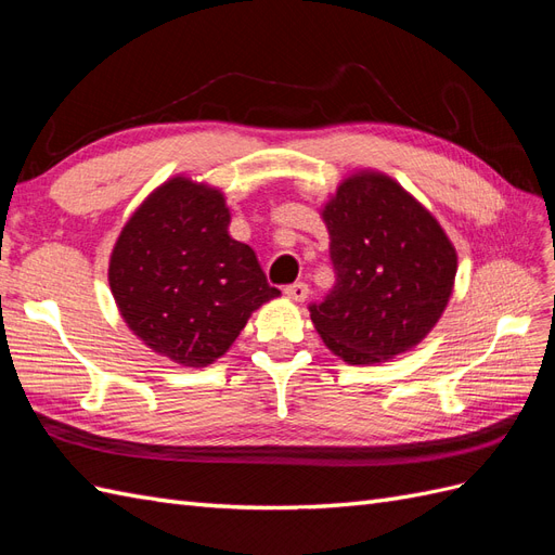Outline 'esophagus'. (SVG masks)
Wrapping results in <instances>:
<instances>
[{"label":"esophagus","instance_id":"34e87169","mask_svg":"<svg viewBox=\"0 0 555 555\" xmlns=\"http://www.w3.org/2000/svg\"><path fill=\"white\" fill-rule=\"evenodd\" d=\"M308 284L306 282H294V284H287V287H284V294H287L289 298H294V300H306L308 298Z\"/></svg>","mask_w":555,"mask_h":555}]
</instances>
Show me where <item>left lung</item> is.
<instances>
[{
    "label": "left lung",
    "instance_id": "1",
    "mask_svg": "<svg viewBox=\"0 0 555 555\" xmlns=\"http://www.w3.org/2000/svg\"><path fill=\"white\" fill-rule=\"evenodd\" d=\"M322 215L335 284L308 308L326 347L365 365L422 343L456 278V251L435 217L379 173L345 180Z\"/></svg>",
    "mask_w": 555,
    "mask_h": 555
}]
</instances>
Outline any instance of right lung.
Returning a JSON list of instances; mask_svg holds the SVG:
<instances>
[{"label": "right lung", "instance_id": "1", "mask_svg": "<svg viewBox=\"0 0 555 555\" xmlns=\"http://www.w3.org/2000/svg\"><path fill=\"white\" fill-rule=\"evenodd\" d=\"M224 196L173 178L133 212L115 243L108 282L125 322L176 363L222 357L249 314L280 292L255 249L233 241Z\"/></svg>", "mask_w": 555, "mask_h": 555}]
</instances>
